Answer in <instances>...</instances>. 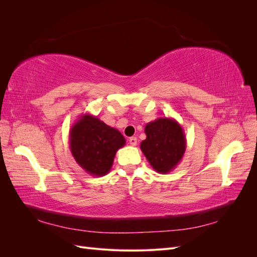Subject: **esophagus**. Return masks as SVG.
<instances>
[{
    "label": "esophagus",
    "instance_id": "34e87169",
    "mask_svg": "<svg viewBox=\"0 0 257 257\" xmlns=\"http://www.w3.org/2000/svg\"><path fill=\"white\" fill-rule=\"evenodd\" d=\"M128 143L131 146H136L137 145V138L136 137H130Z\"/></svg>",
    "mask_w": 257,
    "mask_h": 257
}]
</instances>
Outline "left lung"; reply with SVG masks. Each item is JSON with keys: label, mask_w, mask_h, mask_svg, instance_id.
I'll return each instance as SVG.
<instances>
[{"label": "left lung", "mask_w": 257, "mask_h": 257, "mask_svg": "<svg viewBox=\"0 0 257 257\" xmlns=\"http://www.w3.org/2000/svg\"><path fill=\"white\" fill-rule=\"evenodd\" d=\"M147 138L141 149L155 172L168 174L181 162L186 139L182 126L173 118H158L145 127Z\"/></svg>", "instance_id": "1"}]
</instances>
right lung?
Returning <instances> with one entry per match:
<instances>
[{
  "label": "right lung",
  "mask_w": 257,
  "mask_h": 257,
  "mask_svg": "<svg viewBox=\"0 0 257 257\" xmlns=\"http://www.w3.org/2000/svg\"><path fill=\"white\" fill-rule=\"evenodd\" d=\"M125 145L120 132L83 113L69 130V149L75 161L85 173L102 177L109 173L115 153Z\"/></svg>",
  "instance_id": "obj_1"
}]
</instances>
